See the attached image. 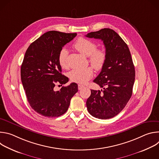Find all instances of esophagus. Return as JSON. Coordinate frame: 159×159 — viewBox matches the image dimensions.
<instances>
[{
    "instance_id": "esophagus-1",
    "label": "esophagus",
    "mask_w": 159,
    "mask_h": 159,
    "mask_svg": "<svg viewBox=\"0 0 159 159\" xmlns=\"http://www.w3.org/2000/svg\"><path fill=\"white\" fill-rule=\"evenodd\" d=\"M84 87V85H82V84H79V85H78V89H79V90H81V89H82Z\"/></svg>"
}]
</instances>
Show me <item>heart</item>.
<instances>
[{
	"instance_id": "heart-1",
	"label": "heart",
	"mask_w": 159,
	"mask_h": 159,
	"mask_svg": "<svg viewBox=\"0 0 159 159\" xmlns=\"http://www.w3.org/2000/svg\"><path fill=\"white\" fill-rule=\"evenodd\" d=\"M74 48L81 54L88 57L89 61L96 70H101L106 61V53L103 49L97 48V44L91 40L85 38H79L73 44ZM68 50L63 48L59 52L58 62L61 67H67ZM92 67L88 66L85 69H75L69 73L70 79L74 82L84 84L93 75Z\"/></svg>"
}]
</instances>
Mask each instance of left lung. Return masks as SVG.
I'll return each instance as SVG.
<instances>
[{"instance_id": "left-lung-1", "label": "left lung", "mask_w": 159, "mask_h": 159, "mask_svg": "<svg viewBox=\"0 0 159 159\" xmlns=\"http://www.w3.org/2000/svg\"><path fill=\"white\" fill-rule=\"evenodd\" d=\"M101 39L104 44L106 61L94 80L104 90H91L86 106L93 116L106 120L123 109L129 100L135 79L134 66L126 43L114 30L104 28L85 35Z\"/></svg>"}]
</instances>
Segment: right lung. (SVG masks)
<instances>
[{"instance_id": "right-lung-1", "label": "right lung", "mask_w": 159, "mask_h": 159, "mask_svg": "<svg viewBox=\"0 0 159 159\" xmlns=\"http://www.w3.org/2000/svg\"><path fill=\"white\" fill-rule=\"evenodd\" d=\"M77 33L50 31L33 42L27 49L20 68L22 85L31 107L45 117H58L66 112L78 85L72 83L55 91V84H65L69 78L61 74L58 62L61 49Z\"/></svg>"}]
</instances>
